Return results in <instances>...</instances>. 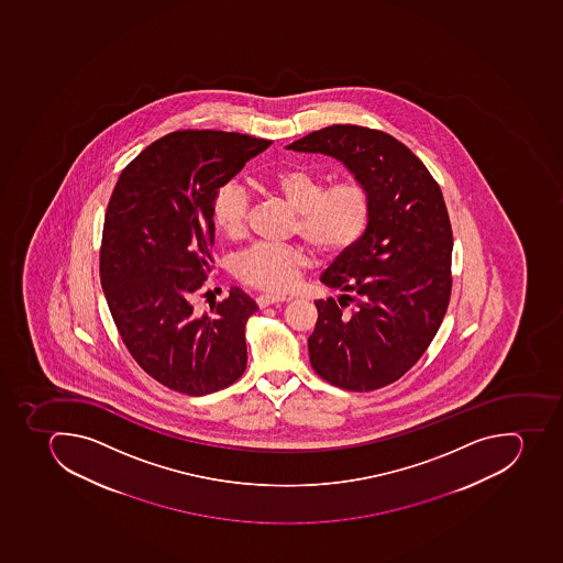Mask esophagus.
I'll return each instance as SVG.
<instances>
[{
	"label": "esophagus",
	"mask_w": 563,
	"mask_h": 563,
	"mask_svg": "<svg viewBox=\"0 0 563 563\" xmlns=\"http://www.w3.org/2000/svg\"><path fill=\"white\" fill-rule=\"evenodd\" d=\"M290 298H285V296H271V294H261L258 298H256V305L261 308L269 307V305H275V302H285Z\"/></svg>",
	"instance_id": "34e87169"
}]
</instances>
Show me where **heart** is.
<instances>
[{
  "instance_id": "obj_1",
  "label": "heart",
  "mask_w": 563,
  "mask_h": 563,
  "mask_svg": "<svg viewBox=\"0 0 563 563\" xmlns=\"http://www.w3.org/2000/svg\"><path fill=\"white\" fill-rule=\"evenodd\" d=\"M271 187L298 212L294 230L321 256H341L362 241L373 216V199L362 181L328 187L302 167L279 170ZM250 198L239 185H227L213 199V224L228 239L246 232ZM308 255L294 244L256 242L233 261L236 278L265 292H287L307 267Z\"/></svg>"
}]
</instances>
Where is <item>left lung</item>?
Instances as JSON below:
<instances>
[{
    "instance_id": "1",
    "label": "left lung",
    "mask_w": 563,
    "mask_h": 563,
    "mask_svg": "<svg viewBox=\"0 0 563 563\" xmlns=\"http://www.w3.org/2000/svg\"><path fill=\"white\" fill-rule=\"evenodd\" d=\"M287 147L335 156L373 199L362 241L321 276L342 294L316 301L310 364L351 393L387 387L424 355L448 312L453 232L442 190L402 142L374 128L331 124Z\"/></svg>"
}]
</instances>
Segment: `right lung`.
<instances>
[{
  "label": "right lung",
  "instance_id": "right-lung-1",
  "mask_svg": "<svg viewBox=\"0 0 563 563\" xmlns=\"http://www.w3.org/2000/svg\"><path fill=\"white\" fill-rule=\"evenodd\" d=\"M269 146L235 132H170L124 167L110 196L100 250L104 298L139 367L175 393H218L246 371L244 330L256 302L232 287L198 316L192 299L212 271L213 199Z\"/></svg>",
  "mask_w": 563,
  "mask_h": 563
}]
</instances>
